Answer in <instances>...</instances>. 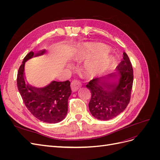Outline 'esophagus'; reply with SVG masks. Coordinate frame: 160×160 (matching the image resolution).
<instances>
[{"mask_svg": "<svg viewBox=\"0 0 160 160\" xmlns=\"http://www.w3.org/2000/svg\"><path fill=\"white\" fill-rule=\"evenodd\" d=\"M81 87V82L77 81V80H73L71 82V88L72 92H75L78 90Z\"/></svg>", "mask_w": 160, "mask_h": 160, "instance_id": "1", "label": "esophagus"}]
</instances>
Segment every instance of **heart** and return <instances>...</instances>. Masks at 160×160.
Listing matches in <instances>:
<instances>
[{"instance_id":"obj_1","label":"heart","mask_w":160,"mask_h":160,"mask_svg":"<svg viewBox=\"0 0 160 160\" xmlns=\"http://www.w3.org/2000/svg\"><path fill=\"white\" fill-rule=\"evenodd\" d=\"M109 47L103 45H98L92 47V51L95 53H103L96 59L91 61L86 65V70L89 73H97L107 69L112 62L111 56L106 54L109 51Z\"/></svg>"}]
</instances>
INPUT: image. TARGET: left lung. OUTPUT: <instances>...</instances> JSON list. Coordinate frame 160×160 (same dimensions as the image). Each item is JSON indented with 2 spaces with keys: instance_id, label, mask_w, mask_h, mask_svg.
I'll return each mask as SVG.
<instances>
[{
  "instance_id": "left-lung-1",
  "label": "left lung",
  "mask_w": 160,
  "mask_h": 160,
  "mask_svg": "<svg viewBox=\"0 0 160 160\" xmlns=\"http://www.w3.org/2000/svg\"><path fill=\"white\" fill-rule=\"evenodd\" d=\"M123 59L115 72L107 77L93 79L86 85L91 93L89 111L97 119H113L123 112L129 103L133 81V67L126 52H123ZM109 77L114 78L113 83L106 81L105 79Z\"/></svg>"
}]
</instances>
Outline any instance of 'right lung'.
<instances>
[{"instance_id":"add662e5","label":"right lung","mask_w":160,"mask_h":160,"mask_svg":"<svg viewBox=\"0 0 160 160\" xmlns=\"http://www.w3.org/2000/svg\"><path fill=\"white\" fill-rule=\"evenodd\" d=\"M45 52V50L39 51L35 54L31 51L24 58L18 71L17 86L24 103L34 117L43 122L56 123L61 122L67 115L68 99L71 93L70 81H52L42 88H34L25 81L26 61Z\"/></svg>"}]
</instances>
